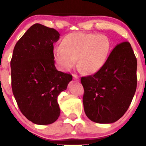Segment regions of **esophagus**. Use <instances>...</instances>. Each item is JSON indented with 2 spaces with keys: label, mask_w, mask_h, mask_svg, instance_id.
<instances>
[{
  "label": "esophagus",
  "mask_w": 146,
  "mask_h": 146,
  "mask_svg": "<svg viewBox=\"0 0 146 146\" xmlns=\"http://www.w3.org/2000/svg\"><path fill=\"white\" fill-rule=\"evenodd\" d=\"M73 78L75 80H78V79H79L78 76L77 74H73Z\"/></svg>",
  "instance_id": "esophagus-1"
}]
</instances>
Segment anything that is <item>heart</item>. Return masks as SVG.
<instances>
[{
    "instance_id": "b5f03b06",
    "label": "heart",
    "mask_w": 146,
    "mask_h": 146,
    "mask_svg": "<svg viewBox=\"0 0 146 146\" xmlns=\"http://www.w3.org/2000/svg\"><path fill=\"white\" fill-rule=\"evenodd\" d=\"M111 49L109 38L104 35L71 33L66 36L60 48L54 50L58 67L69 71L78 59V66L88 74L98 72L106 62Z\"/></svg>"
}]
</instances>
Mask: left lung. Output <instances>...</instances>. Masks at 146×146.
<instances>
[{
    "instance_id": "left-lung-1",
    "label": "left lung",
    "mask_w": 146,
    "mask_h": 146,
    "mask_svg": "<svg viewBox=\"0 0 146 146\" xmlns=\"http://www.w3.org/2000/svg\"><path fill=\"white\" fill-rule=\"evenodd\" d=\"M137 59L130 44L115 46L94 75L81 78L87 117L99 123H113L127 110L137 87Z\"/></svg>"
}]
</instances>
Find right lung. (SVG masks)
<instances>
[{"instance_id":"right-lung-1","label":"right lung","mask_w":146,"mask_h":146,"mask_svg":"<svg viewBox=\"0 0 146 146\" xmlns=\"http://www.w3.org/2000/svg\"><path fill=\"white\" fill-rule=\"evenodd\" d=\"M59 37L55 29L35 24L14 48L12 90L22 113L36 124L57 120L60 113L57 98L72 80L70 74L58 71L54 66L53 44Z\"/></svg>"}]
</instances>
